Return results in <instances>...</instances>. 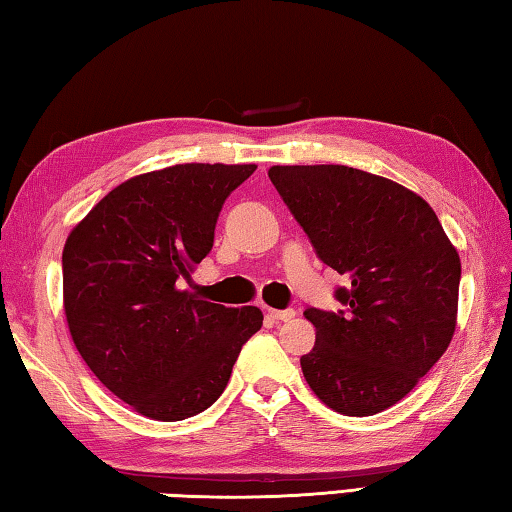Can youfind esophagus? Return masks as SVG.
<instances>
[{"label": "esophagus", "mask_w": 512, "mask_h": 512, "mask_svg": "<svg viewBox=\"0 0 512 512\" xmlns=\"http://www.w3.org/2000/svg\"><path fill=\"white\" fill-rule=\"evenodd\" d=\"M268 318H271L273 323H287V320L296 318V311L293 309H268Z\"/></svg>", "instance_id": "1"}]
</instances>
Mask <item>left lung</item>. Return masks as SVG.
I'll use <instances>...</instances> for the list:
<instances>
[{
  "label": "left lung",
  "mask_w": 512,
  "mask_h": 512,
  "mask_svg": "<svg viewBox=\"0 0 512 512\" xmlns=\"http://www.w3.org/2000/svg\"><path fill=\"white\" fill-rule=\"evenodd\" d=\"M268 178L316 255L350 287L345 309L309 307L316 343L300 366L311 391L343 415L402 400L452 343L461 259L429 203L343 164L271 167Z\"/></svg>",
  "instance_id": "8db88e82"
}]
</instances>
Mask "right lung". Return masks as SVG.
Here are the masks:
<instances>
[{
	"label": "right lung",
	"instance_id": "add662e5",
	"mask_svg": "<svg viewBox=\"0 0 512 512\" xmlns=\"http://www.w3.org/2000/svg\"><path fill=\"white\" fill-rule=\"evenodd\" d=\"M255 164H173L92 207L63 248V305L76 350L103 386L151 420L212 406L262 327L257 307L178 289L210 253L219 212Z\"/></svg>",
	"mask_w": 512,
	"mask_h": 512
}]
</instances>
